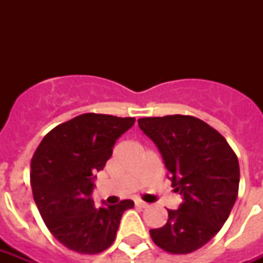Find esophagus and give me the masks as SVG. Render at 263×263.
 Masks as SVG:
<instances>
[{
  "mask_svg": "<svg viewBox=\"0 0 263 263\" xmlns=\"http://www.w3.org/2000/svg\"><path fill=\"white\" fill-rule=\"evenodd\" d=\"M135 204H136V206H138V208H142V209L147 208V206H148V204L146 203V202H143V200H136Z\"/></svg>",
  "mask_w": 263,
  "mask_h": 263,
  "instance_id": "34e87169",
  "label": "esophagus"
}]
</instances>
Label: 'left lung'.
I'll return each instance as SVG.
<instances>
[{"label":"left lung","mask_w":263,"mask_h":263,"mask_svg":"<svg viewBox=\"0 0 263 263\" xmlns=\"http://www.w3.org/2000/svg\"><path fill=\"white\" fill-rule=\"evenodd\" d=\"M162 156L168 177L183 202L168 210V222L150 229L153 241L172 254L200 249L225 224L236 202L240 169L228 142L192 116L138 120Z\"/></svg>","instance_id":"obj_1"}]
</instances>
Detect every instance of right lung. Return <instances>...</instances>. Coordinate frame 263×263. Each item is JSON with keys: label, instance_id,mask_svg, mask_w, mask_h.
I'll return each instance as SVG.
<instances>
[{"label": "right lung", "instance_id": "add662e5", "mask_svg": "<svg viewBox=\"0 0 263 263\" xmlns=\"http://www.w3.org/2000/svg\"><path fill=\"white\" fill-rule=\"evenodd\" d=\"M134 117L80 115L53 128L31 160L32 195L45 224L67 249L97 254L115 241L129 199L117 204L91 198L97 172L111 157L120 136L134 125Z\"/></svg>", "mask_w": 263, "mask_h": 263}]
</instances>
